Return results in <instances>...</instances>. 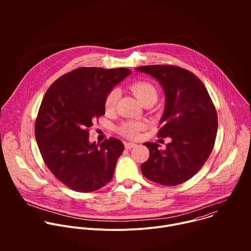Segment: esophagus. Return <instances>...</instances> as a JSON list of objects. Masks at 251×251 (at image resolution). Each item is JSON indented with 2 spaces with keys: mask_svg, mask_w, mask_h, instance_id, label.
<instances>
[{
  "mask_svg": "<svg viewBox=\"0 0 251 251\" xmlns=\"http://www.w3.org/2000/svg\"><path fill=\"white\" fill-rule=\"evenodd\" d=\"M124 145H125V148H126V149H132V148L136 147L135 143H131V142H126Z\"/></svg>",
  "mask_w": 251,
  "mask_h": 251,
  "instance_id": "esophagus-1",
  "label": "esophagus"
}]
</instances>
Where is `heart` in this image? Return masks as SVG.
Returning a JSON list of instances; mask_svg holds the SVG:
<instances>
[{
	"label": "heart",
	"mask_w": 251,
	"mask_h": 251,
	"mask_svg": "<svg viewBox=\"0 0 251 251\" xmlns=\"http://www.w3.org/2000/svg\"><path fill=\"white\" fill-rule=\"evenodd\" d=\"M132 93L138 98V100L145 104L152 102L153 104L158 99V89L156 85L147 80H137L129 85ZM119 98V90L114 88L107 93L104 100V108L106 112H111L115 109ZM145 128V125L138 121H126L121 123L117 127V132L128 139H135L138 137L139 132Z\"/></svg>",
	"instance_id": "obj_1"
}]
</instances>
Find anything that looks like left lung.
<instances>
[{
	"label": "left lung",
	"mask_w": 251,
	"mask_h": 251,
	"mask_svg": "<svg viewBox=\"0 0 251 251\" xmlns=\"http://www.w3.org/2000/svg\"><path fill=\"white\" fill-rule=\"evenodd\" d=\"M136 70L162 84L166 106L157 136L172 139L163 151L157 143H145L150 156L141 165L142 174L160 185L183 184L201 169L213 149L218 132L216 107L203 83L188 69L157 64Z\"/></svg>",
	"instance_id": "left-lung-1"
}]
</instances>
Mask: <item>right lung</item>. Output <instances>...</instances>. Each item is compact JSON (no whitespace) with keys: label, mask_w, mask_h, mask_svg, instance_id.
I'll list each match as a JSON object with an SVG mask.
<instances>
[{"label":"right lung","mask_w":251,"mask_h":251,"mask_svg":"<svg viewBox=\"0 0 251 251\" xmlns=\"http://www.w3.org/2000/svg\"><path fill=\"white\" fill-rule=\"evenodd\" d=\"M130 74L124 67H79L46 92L35 119V140L49 170L69 189L91 193L112 180L123 143L111 137L90 144L89 128L105 114L107 93Z\"/></svg>","instance_id":"right-lung-1"}]
</instances>
